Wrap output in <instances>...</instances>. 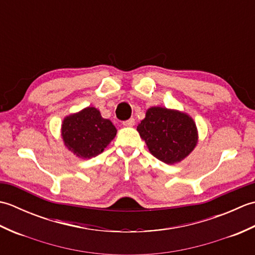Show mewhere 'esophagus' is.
Instances as JSON below:
<instances>
[{"instance_id": "34e87169", "label": "esophagus", "mask_w": 255, "mask_h": 255, "mask_svg": "<svg viewBox=\"0 0 255 255\" xmlns=\"http://www.w3.org/2000/svg\"><path fill=\"white\" fill-rule=\"evenodd\" d=\"M134 125V118H129L128 121L124 122V126H133Z\"/></svg>"}]
</instances>
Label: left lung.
<instances>
[{
	"mask_svg": "<svg viewBox=\"0 0 255 255\" xmlns=\"http://www.w3.org/2000/svg\"><path fill=\"white\" fill-rule=\"evenodd\" d=\"M137 130L151 154L167 164L186 158L197 143L193 119L186 114L163 107L149 108Z\"/></svg>",
	"mask_w": 255,
	"mask_h": 255,
	"instance_id": "left-lung-1",
	"label": "left lung"
}]
</instances>
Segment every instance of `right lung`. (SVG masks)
<instances>
[{
  "instance_id": "obj_1",
  "label": "right lung",
  "mask_w": 255,
  "mask_h": 255,
  "mask_svg": "<svg viewBox=\"0 0 255 255\" xmlns=\"http://www.w3.org/2000/svg\"><path fill=\"white\" fill-rule=\"evenodd\" d=\"M116 128L110 119L101 116L95 107H86L64 118L62 139L69 150L79 158L90 159L102 153L116 136Z\"/></svg>"
}]
</instances>
